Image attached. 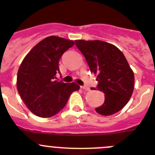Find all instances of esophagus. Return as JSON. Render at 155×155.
<instances>
[{
  "label": "esophagus",
  "mask_w": 155,
  "mask_h": 155,
  "mask_svg": "<svg viewBox=\"0 0 155 155\" xmlns=\"http://www.w3.org/2000/svg\"><path fill=\"white\" fill-rule=\"evenodd\" d=\"M81 89H83V90H85V91H90V88H89L88 87H86V86H81Z\"/></svg>",
  "instance_id": "esophagus-1"
}]
</instances>
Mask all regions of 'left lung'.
Listing matches in <instances>:
<instances>
[{
	"mask_svg": "<svg viewBox=\"0 0 155 155\" xmlns=\"http://www.w3.org/2000/svg\"><path fill=\"white\" fill-rule=\"evenodd\" d=\"M91 72L97 76V89L104 94V103L97 107L101 115H111L130 101L134 87V74L120 50L101 40H75Z\"/></svg>",
	"mask_w": 155,
	"mask_h": 155,
	"instance_id": "8db88e82",
	"label": "left lung"
}]
</instances>
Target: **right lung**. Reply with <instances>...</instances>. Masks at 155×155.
I'll return each mask as SVG.
<instances>
[{"instance_id":"1","label":"right lung","mask_w":155,"mask_h":155,"mask_svg":"<svg viewBox=\"0 0 155 155\" xmlns=\"http://www.w3.org/2000/svg\"><path fill=\"white\" fill-rule=\"evenodd\" d=\"M73 40L55 36L46 37L25 55L17 74V90L34 115L50 118L64 108L70 95L79 91L76 83L54 80L59 72L61 55L74 45Z\"/></svg>"}]
</instances>
